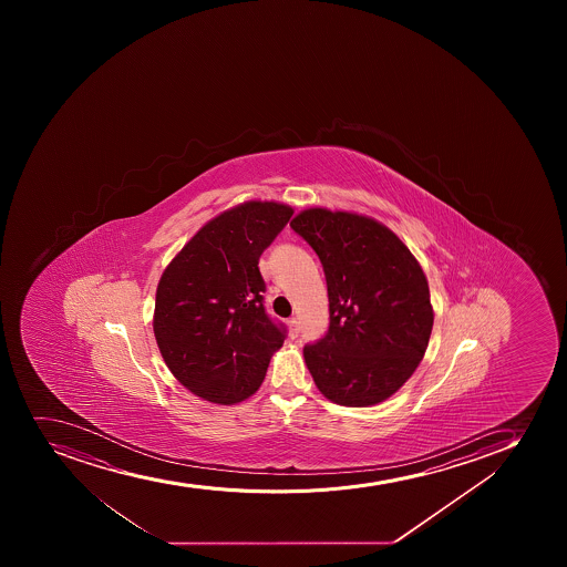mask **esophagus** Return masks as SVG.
Instances as JSON below:
<instances>
[{"mask_svg":"<svg viewBox=\"0 0 567 567\" xmlns=\"http://www.w3.org/2000/svg\"><path fill=\"white\" fill-rule=\"evenodd\" d=\"M288 329H290V337L298 338L299 331H301V326H299L298 318H290L288 320Z\"/></svg>","mask_w":567,"mask_h":567,"instance_id":"obj_1","label":"esophagus"}]
</instances>
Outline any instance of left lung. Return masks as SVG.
Returning <instances> with one entry per match:
<instances>
[{
	"label": "left lung",
	"mask_w": 567,
	"mask_h": 567,
	"mask_svg": "<svg viewBox=\"0 0 567 567\" xmlns=\"http://www.w3.org/2000/svg\"><path fill=\"white\" fill-rule=\"evenodd\" d=\"M326 271L329 331L305 362L332 403L370 406L409 381L431 338V296L409 247L375 219L309 208L290 224Z\"/></svg>",
	"instance_id": "obj_1"
}]
</instances>
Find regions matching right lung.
Returning a JSON list of instances; mask_svg holds the SVG:
<instances>
[{
  "instance_id": "1",
  "label": "right lung",
  "mask_w": 567,
  "mask_h": 567,
  "mask_svg": "<svg viewBox=\"0 0 567 567\" xmlns=\"http://www.w3.org/2000/svg\"><path fill=\"white\" fill-rule=\"evenodd\" d=\"M293 210L249 202L203 225L164 269L153 331L175 379L210 403L257 392L287 327L266 312L258 258Z\"/></svg>"
}]
</instances>
